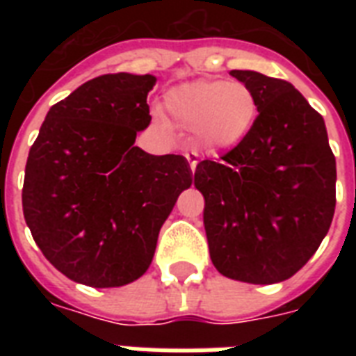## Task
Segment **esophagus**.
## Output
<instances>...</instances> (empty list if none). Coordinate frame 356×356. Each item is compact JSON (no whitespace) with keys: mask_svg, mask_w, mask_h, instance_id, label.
Here are the masks:
<instances>
[{"mask_svg":"<svg viewBox=\"0 0 356 356\" xmlns=\"http://www.w3.org/2000/svg\"><path fill=\"white\" fill-rule=\"evenodd\" d=\"M186 161H188V164H190V170H192V172H195V168H197V155H195L194 151H192V153H186Z\"/></svg>","mask_w":356,"mask_h":356,"instance_id":"esophagus-1","label":"esophagus"}]
</instances>
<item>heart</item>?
I'll return each instance as SVG.
<instances>
[{
	"mask_svg": "<svg viewBox=\"0 0 356 356\" xmlns=\"http://www.w3.org/2000/svg\"><path fill=\"white\" fill-rule=\"evenodd\" d=\"M164 107L179 125L195 131L212 151L233 149L259 118V97L242 81L200 79L168 92Z\"/></svg>",
	"mask_w": 356,
	"mask_h": 356,
	"instance_id": "1",
	"label": "heart"
}]
</instances>
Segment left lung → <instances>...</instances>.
<instances>
[{"mask_svg":"<svg viewBox=\"0 0 356 356\" xmlns=\"http://www.w3.org/2000/svg\"><path fill=\"white\" fill-rule=\"evenodd\" d=\"M231 75L254 90L259 118L242 144L197 164L194 184L216 270L273 284L298 273L331 227L337 161L321 114L288 81L251 70Z\"/></svg>","mask_w":356,"mask_h":356,"instance_id":"8db88e82","label":"left lung"}]
</instances>
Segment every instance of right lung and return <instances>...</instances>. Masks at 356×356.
Here are the masks:
<instances>
[{"instance_id":"obj_1","label":"right lung","mask_w":356,"mask_h":356,"mask_svg":"<svg viewBox=\"0 0 356 356\" xmlns=\"http://www.w3.org/2000/svg\"><path fill=\"white\" fill-rule=\"evenodd\" d=\"M153 75L107 74L55 103L25 164L22 205L36 245L60 273L123 286L149 268L162 223L192 172L181 155L134 145L151 122Z\"/></svg>"}]
</instances>
